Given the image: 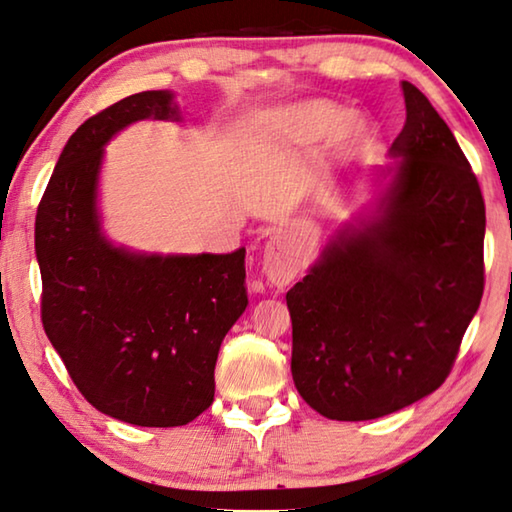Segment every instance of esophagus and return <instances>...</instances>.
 <instances>
[{
    "label": "esophagus",
    "instance_id": "obj_1",
    "mask_svg": "<svg viewBox=\"0 0 512 512\" xmlns=\"http://www.w3.org/2000/svg\"><path fill=\"white\" fill-rule=\"evenodd\" d=\"M301 270V263L295 254V249L290 247V242L283 236H274L267 240L265 254H263V274L267 281L276 288L288 286L295 281V276Z\"/></svg>",
    "mask_w": 512,
    "mask_h": 512
}]
</instances>
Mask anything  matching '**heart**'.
<instances>
[{"instance_id":"1","label":"heart","mask_w":512,"mask_h":512,"mask_svg":"<svg viewBox=\"0 0 512 512\" xmlns=\"http://www.w3.org/2000/svg\"><path fill=\"white\" fill-rule=\"evenodd\" d=\"M292 122L311 138H329L338 133L340 140L349 145H360L365 140V129L356 122H347V113L329 102H311L295 108Z\"/></svg>"}]
</instances>
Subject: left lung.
<instances>
[{"mask_svg": "<svg viewBox=\"0 0 512 512\" xmlns=\"http://www.w3.org/2000/svg\"><path fill=\"white\" fill-rule=\"evenodd\" d=\"M381 215L342 231L288 290L292 379L317 413L376 420L438 390L483 297V195L454 133L404 81Z\"/></svg>", "mask_w": 512, "mask_h": 512, "instance_id": "obj_1", "label": "left lung"}]
</instances>
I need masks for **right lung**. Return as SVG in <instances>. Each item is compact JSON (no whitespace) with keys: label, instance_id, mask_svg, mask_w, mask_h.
<instances>
[{"label":"right lung","instance_id":"obj_1","mask_svg":"<svg viewBox=\"0 0 512 512\" xmlns=\"http://www.w3.org/2000/svg\"><path fill=\"white\" fill-rule=\"evenodd\" d=\"M179 120L147 90L72 133L38 204L40 317L88 404L136 426H183L213 404L224 335L247 308L245 249L145 256L113 247L97 215L104 145L131 122Z\"/></svg>","mask_w":512,"mask_h":512}]
</instances>
